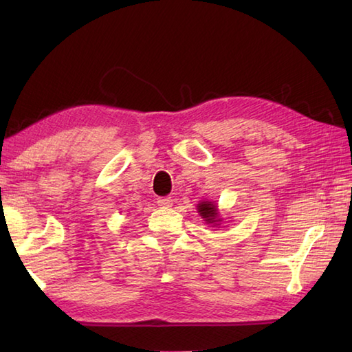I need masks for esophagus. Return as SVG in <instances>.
<instances>
[{
	"mask_svg": "<svg viewBox=\"0 0 352 352\" xmlns=\"http://www.w3.org/2000/svg\"><path fill=\"white\" fill-rule=\"evenodd\" d=\"M157 204H159L160 207L163 208H168L172 206V199L169 197H163V198H159L157 199Z\"/></svg>",
	"mask_w": 352,
	"mask_h": 352,
	"instance_id": "esophagus-1",
	"label": "esophagus"
}]
</instances>
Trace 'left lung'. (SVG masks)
I'll return each mask as SVG.
<instances>
[{
	"mask_svg": "<svg viewBox=\"0 0 352 352\" xmlns=\"http://www.w3.org/2000/svg\"><path fill=\"white\" fill-rule=\"evenodd\" d=\"M198 212L207 222H210V223L216 222V218H218V210H216V206L210 204L208 201H206V203H201L198 206Z\"/></svg>",
	"mask_w": 352,
	"mask_h": 352,
	"instance_id": "1",
	"label": "left lung"
}]
</instances>
